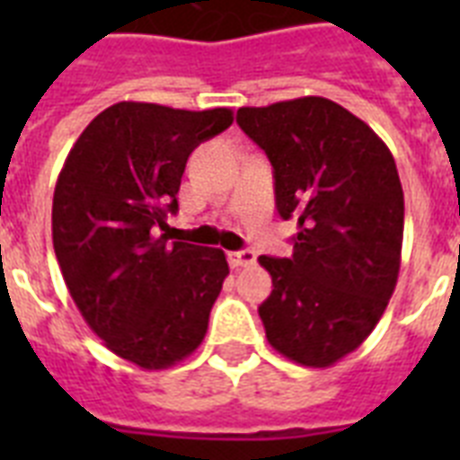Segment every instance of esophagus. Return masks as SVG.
I'll list each match as a JSON object with an SVG mask.
<instances>
[{
  "mask_svg": "<svg viewBox=\"0 0 460 460\" xmlns=\"http://www.w3.org/2000/svg\"><path fill=\"white\" fill-rule=\"evenodd\" d=\"M258 260L255 251H234L229 252V265L231 267H248Z\"/></svg>",
  "mask_w": 460,
  "mask_h": 460,
  "instance_id": "1",
  "label": "esophagus"
}]
</instances>
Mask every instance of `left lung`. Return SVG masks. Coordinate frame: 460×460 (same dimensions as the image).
I'll return each instance as SVG.
<instances>
[{"instance_id":"obj_1","label":"left lung","mask_w":460,"mask_h":460,"mask_svg":"<svg viewBox=\"0 0 460 460\" xmlns=\"http://www.w3.org/2000/svg\"><path fill=\"white\" fill-rule=\"evenodd\" d=\"M238 126L272 162L291 258L260 255L272 294L258 307L267 341L329 367L370 336L392 298L403 243V188L389 147L324 97L241 107Z\"/></svg>"}]
</instances>
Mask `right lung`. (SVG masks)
Listing matches in <instances>:
<instances>
[{
    "instance_id": "right-lung-1",
    "label": "right lung",
    "mask_w": 460,
    "mask_h": 460,
    "mask_svg": "<svg viewBox=\"0 0 460 460\" xmlns=\"http://www.w3.org/2000/svg\"><path fill=\"white\" fill-rule=\"evenodd\" d=\"M226 107L172 110L119 102L100 111L71 147L52 202V241L83 320L146 370L188 358L229 274L219 248L173 241L181 176L195 147L226 131Z\"/></svg>"
}]
</instances>
